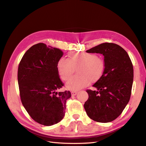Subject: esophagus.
<instances>
[{
  "mask_svg": "<svg viewBox=\"0 0 146 146\" xmlns=\"http://www.w3.org/2000/svg\"><path fill=\"white\" fill-rule=\"evenodd\" d=\"M77 93H78L77 91H72L71 92L72 96H76L77 94Z\"/></svg>",
  "mask_w": 146,
  "mask_h": 146,
  "instance_id": "1",
  "label": "esophagus"
}]
</instances>
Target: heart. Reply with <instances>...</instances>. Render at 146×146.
Returning a JSON list of instances; mask_svg holds the SVG:
<instances>
[{"instance_id": "obj_1", "label": "heart", "mask_w": 146, "mask_h": 146, "mask_svg": "<svg viewBox=\"0 0 146 146\" xmlns=\"http://www.w3.org/2000/svg\"><path fill=\"white\" fill-rule=\"evenodd\" d=\"M59 76L64 80H68L76 69V76L66 84L68 89L78 90L94 83L100 79L105 70L103 59L94 53L87 52H71L67 58H61L58 62Z\"/></svg>"}]
</instances>
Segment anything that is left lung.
Instances as JSON below:
<instances>
[{
  "label": "left lung",
  "instance_id": "1",
  "mask_svg": "<svg viewBox=\"0 0 146 146\" xmlns=\"http://www.w3.org/2000/svg\"><path fill=\"white\" fill-rule=\"evenodd\" d=\"M104 56L105 70L100 79L87 90L88 99L84 104L88 116L100 123L110 122L119 116L130 100L133 80L132 61L119 45L104 42L87 50Z\"/></svg>",
  "mask_w": 146,
  "mask_h": 146
}]
</instances>
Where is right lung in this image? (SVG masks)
<instances>
[{
  "mask_svg": "<svg viewBox=\"0 0 146 146\" xmlns=\"http://www.w3.org/2000/svg\"><path fill=\"white\" fill-rule=\"evenodd\" d=\"M63 55L59 48L38 43L24 54L18 67L20 96L31 117L44 126H52L64 116L69 91L59 77L58 62Z\"/></svg>",
  "mask_w": 146,
  "mask_h": 146,
  "instance_id": "1",
  "label": "right lung"
}]
</instances>
